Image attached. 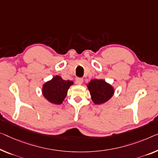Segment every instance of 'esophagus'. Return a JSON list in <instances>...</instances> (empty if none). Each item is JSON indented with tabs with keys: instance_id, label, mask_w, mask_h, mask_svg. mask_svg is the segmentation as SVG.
<instances>
[{
	"instance_id": "34e87169",
	"label": "esophagus",
	"mask_w": 158,
	"mask_h": 158,
	"mask_svg": "<svg viewBox=\"0 0 158 158\" xmlns=\"http://www.w3.org/2000/svg\"><path fill=\"white\" fill-rule=\"evenodd\" d=\"M83 81H84V79L82 78H79L78 77V78L76 79V82L77 84H81L83 83Z\"/></svg>"
}]
</instances>
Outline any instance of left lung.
Segmentation results:
<instances>
[{
	"instance_id": "left-lung-1",
	"label": "left lung",
	"mask_w": 158,
	"mask_h": 158,
	"mask_svg": "<svg viewBox=\"0 0 158 158\" xmlns=\"http://www.w3.org/2000/svg\"><path fill=\"white\" fill-rule=\"evenodd\" d=\"M91 99L95 104L104 103L112 97L114 89L103 79H92L87 84Z\"/></svg>"
}]
</instances>
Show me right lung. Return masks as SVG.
Wrapping results in <instances>:
<instances>
[{
    "label": "right lung",
    "mask_w": 158,
    "mask_h": 158,
    "mask_svg": "<svg viewBox=\"0 0 158 158\" xmlns=\"http://www.w3.org/2000/svg\"><path fill=\"white\" fill-rule=\"evenodd\" d=\"M74 82L69 80H64L58 76L54 77L42 86V94L49 102L54 104H61L64 100L69 87Z\"/></svg>",
    "instance_id": "right-lung-1"
}]
</instances>
